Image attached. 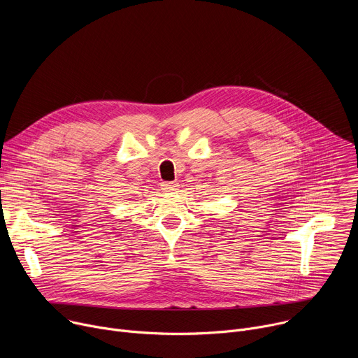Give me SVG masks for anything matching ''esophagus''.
<instances>
[{
  "label": "esophagus",
  "mask_w": 358,
  "mask_h": 358,
  "mask_svg": "<svg viewBox=\"0 0 358 358\" xmlns=\"http://www.w3.org/2000/svg\"><path fill=\"white\" fill-rule=\"evenodd\" d=\"M177 187H178L177 182H163L162 184L163 191H174V189H177Z\"/></svg>",
  "instance_id": "esophagus-1"
}]
</instances>
